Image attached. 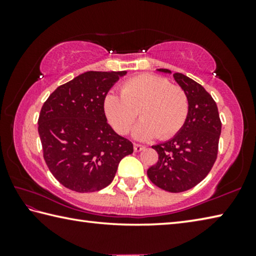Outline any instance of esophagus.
<instances>
[{"mask_svg": "<svg viewBox=\"0 0 256 256\" xmlns=\"http://www.w3.org/2000/svg\"><path fill=\"white\" fill-rule=\"evenodd\" d=\"M133 146H134V151H136V152H140L141 150H144V149L146 148L144 146L138 144H133Z\"/></svg>", "mask_w": 256, "mask_h": 256, "instance_id": "esophagus-1", "label": "esophagus"}]
</instances>
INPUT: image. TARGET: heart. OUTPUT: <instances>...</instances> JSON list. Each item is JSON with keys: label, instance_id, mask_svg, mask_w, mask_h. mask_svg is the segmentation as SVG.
Returning a JSON list of instances; mask_svg holds the SVG:
<instances>
[{"label": "heart", "instance_id": "heart-1", "mask_svg": "<svg viewBox=\"0 0 256 256\" xmlns=\"http://www.w3.org/2000/svg\"><path fill=\"white\" fill-rule=\"evenodd\" d=\"M188 108L184 89L154 74L131 78L120 86V96L110 92L104 99L107 118L120 134H126L132 128L140 112L144 120L133 133L138 140L174 136L185 124Z\"/></svg>", "mask_w": 256, "mask_h": 256}]
</instances>
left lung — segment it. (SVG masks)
Returning a JSON list of instances; mask_svg holds the SVG:
<instances>
[{
    "mask_svg": "<svg viewBox=\"0 0 256 256\" xmlns=\"http://www.w3.org/2000/svg\"><path fill=\"white\" fill-rule=\"evenodd\" d=\"M158 71L170 73L167 68ZM188 97V115L180 131L170 141L152 146L158 162L146 174L162 190L180 193L198 185L209 174L218 154L222 120L211 94L188 76L174 73Z\"/></svg>",
    "mask_w": 256,
    "mask_h": 256,
    "instance_id": "1",
    "label": "left lung"
}]
</instances>
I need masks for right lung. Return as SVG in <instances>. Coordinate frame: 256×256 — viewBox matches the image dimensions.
I'll list each match as a JSON object with an SVG mask.
<instances>
[{
  "label": "right lung",
  "instance_id": "add662e5",
  "mask_svg": "<svg viewBox=\"0 0 256 256\" xmlns=\"http://www.w3.org/2000/svg\"><path fill=\"white\" fill-rule=\"evenodd\" d=\"M126 71H88L58 86L42 107L38 133L45 162L66 188L96 192L114 180L132 142L107 123L104 99Z\"/></svg>",
  "mask_w": 256,
  "mask_h": 256
}]
</instances>
